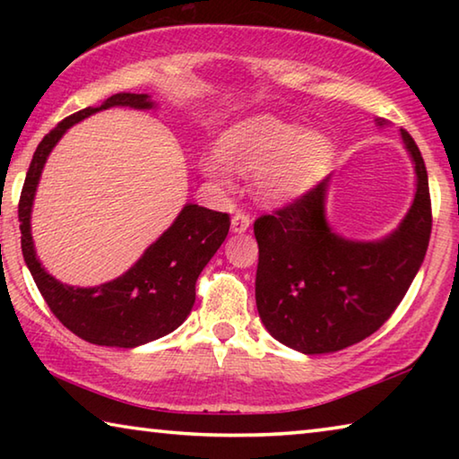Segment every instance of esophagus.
Here are the masks:
<instances>
[{
  "label": "esophagus",
  "mask_w": 459,
  "mask_h": 459,
  "mask_svg": "<svg viewBox=\"0 0 459 459\" xmlns=\"http://www.w3.org/2000/svg\"><path fill=\"white\" fill-rule=\"evenodd\" d=\"M248 224H251V216H248V212L237 211L235 216H232L230 227H232V230L238 232V235H240V232H245L248 229Z\"/></svg>",
  "instance_id": "1"
}]
</instances>
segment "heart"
<instances>
[{"mask_svg": "<svg viewBox=\"0 0 459 459\" xmlns=\"http://www.w3.org/2000/svg\"><path fill=\"white\" fill-rule=\"evenodd\" d=\"M332 160L330 139L299 123L257 115L232 127L222 150L202 155L200 169L208 180L229 186L238 172H257V194L267 202H285L307 190Z\"/></svg>", "mask_w": 459, "mask_h": 459, "instance_id": "b5f03b06", "label": "heart"}]
</instances>
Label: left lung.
I'll use <instances>...</instances> for the list:
<instances>
[{
  "instance_id": "1",
  "label": "left lung",
  "mask_w": 459,
  "mask_h": 459,
  "mask_svg": "<svg viewBox=\"0 0 459 459\" xmlns=\"http://www.w3.org/2000/svg\"><path fill=\"white\" fill-rule=\"evenodd\" d=\"M401 137L415 164L417 192L386 238L359 243L330 229L324 211L330 178L255 221V298L261 322L281 344L304 354L342 351L375 333L405 298L429 245L431 198L421 152L405 129Z\"/></svg>"
}]
</instances>
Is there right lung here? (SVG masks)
Returning a JSON list of instances; mask_svg holds the SVG:
<instances>
[{
    "instance_id": "obj_1",
    "label": "right lung",
    "mask_w": 459,
    "mask_h": 459,
    "mask_svg": "<svg viewBox=\"0 0 459 459\" xmlns=\"http://www.w3.org/2000/svg\"><path fill=\"white\" fill-rule=\"evenodd\" d=\"M108 107L152 108L153 100L137 92H117L100 107H87L62 119L36 147L22 188L18 219L22 253L50 312L76 336L99 346L135 348L174 332L196 299V281L229 235L230 216L186 204L178 219L134 267L97 287H73L46 273L34 251L30 216L42 168L52 147L74 123Z\"/></svg>"
}]
</instances>
